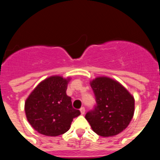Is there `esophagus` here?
Wrapping results in <instances>:
<instances>
[{
    "mask_svg": "<svg viewBox=\"0 0 160 160\" xmlns=\"http://www.w3.org/2000/svg\"><path fill=\"white\" fill-rule=\"evenodd\" d=\"M80 114H81L82 115H83V114H84V113H85V108H84V107H81V108L80 109Z\"/></svg>",
    "mask_w": 160,
    "mask_h": 160,
    "instance_id": "obj_1",
    "label": "esophagus"
}]
</instances>
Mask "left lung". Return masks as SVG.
Listing matches in <instances>:
<instances>
[{
    "label": "left lung",
    "instance_id": "8db88e82",
    "mask_svg": "<svg viewBox=\"0 0 160 160\" xmlns=\"http://www.w3.org/2000/svg\"><path fill=\"white\" fill-rule=\"evenodd\" d=\"M96 101L85 118L92 130L103 137H113L127 128L134 114V97L118 81L99 77L90 81Z\"/></svg>",
    "mask_w": 160,
    "mask_h": 160
}]
</instances>
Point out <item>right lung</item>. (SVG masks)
<instances>
[{"label":"right lung","instance_id":"1","mask_svg":"<svg viewBox=\"0 0 160 160\" xmlns=\"http://www.w3.org/2000/svg\"><path fill=\"white\" fill-rule=\"evenodd\" d=\"M71 78L52 76L40 82L25 101V114L32 128L45 136L57 137L70 129L73 118L80 114L66 95Z\"/></svg>","mask_w":160,"mask_h":160}]
</instances>
